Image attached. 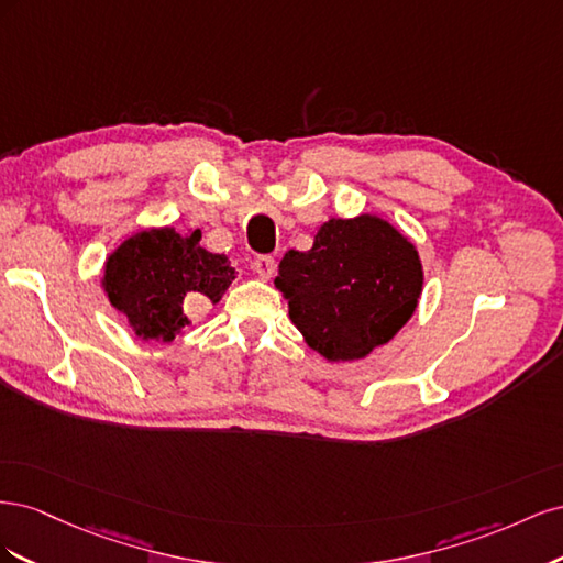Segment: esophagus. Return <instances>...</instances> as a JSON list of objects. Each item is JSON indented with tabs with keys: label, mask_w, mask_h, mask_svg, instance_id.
<instances>
[{
	"label": "esophagus",
	"mask_w": 563,
	"mask_h": 563,
	"mask_svg": "<svg viewBox=\"0 0 563 563\" xmlns=\"http://www.w3.org/2000/svg\"><path fill=\"white\" fill-rule=\"evenodd\" d=\"M251 269H253L255 275H258L261 279H265V282H267V279L275 277L277 263H275V258H272V255H258V258H253Z\"/></svg>",
	"instance_id": "esophagus-1"
}]
</instances>
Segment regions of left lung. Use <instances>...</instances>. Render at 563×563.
<instances>
[{
	"mask_svg": "<svg viewBox=\"0 0 563 563\" xmlns=\"http://www.w3.org/2000/svg\"><path fill=\"white\" fill-rule=\"evenodd\" d=\"M416 244L376 213L329 218L310 251H286L275 286L305 345L327 362H360L389 343L422 296Z\"/></svg>",
	"mask_w": 563,
	"mask_h": 563,
	"instance_id": "8db88e82",
	"label": "left lung"
}]
</instances>
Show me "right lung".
Returning a JSON list of instances; mask_svg holds the SVG:
<instances>
[{
	"label": "right lung",
	"mask_w": 563,
	"mask_h": 563,
	"mask_svg": "<svg viewBox=\"0 0 563 563\" xmlns=\"http://www.w3.org/2000/svg\"><path fill=\"white\" fill-rule=\"evenodd\" d=\"M199 242L201 230L180 234L172 225L147 228L126 236L106 258L103 291L141 340L172 343L192 323L187 302L207 298L216 305L234 282L225 255Z\"/></svg>",
	"instance_id": "add662e5"
}]
</instances>
